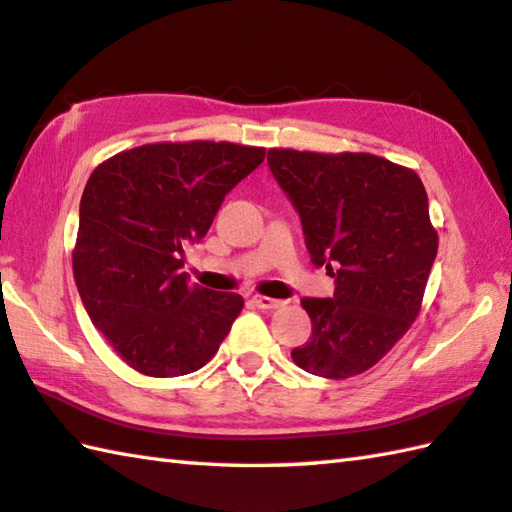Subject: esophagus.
<instances>
[{"label":"esophagus","instance_id":"1","mask_svg":"<svg viewBox=\"0 0 512 512\" xmlns=\"http://www.w3.org/2000/svg\"><path fill=\"white\" fill-rule=\"evenodd\" d=\"M253 302L259 309H280V306H284L282 300H275V297L268 295H253Z\"/></svg>","mask_w":512,"mask_h":512}]
</instances>
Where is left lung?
I'll list each match as a JSON object with an SVG mask.
<instances>
[{
  "label": "left lung",
  "instance_id": "left-lung-1",
  "mask_svg": "<svg viewBox=\"0 0 512 512\" xmlns=\"http://www.w3.org/2000/svg\"><path fill=\"white\" fill-rule=\"evenodd\" d=\"M268 165L300 212L313 264L336 277L333 297H302L313 329L293 362L331 380L358 376L421 313L439 250L423 181L367 152L273 147Z\"/></svg>",
  "mask_w": 512,
  "mask_h": 512
}]
</instances>
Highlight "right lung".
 <instances>
[{
  "mask_svg": "<svg viewBox=\"0 0 512 512\" xmlns=\"http://www.w3.org/2000/svg\"><path fill=\"white\" fill-rule=\"evenodd\" d=\"M228 141L147 143L102 161L85 185L73 277L94 327L138 374H192L215 356L244 297L188 284L183 246L264 161Z\"/></svg>",
  "mask_w": 512,
  "mask_h": 512,
  "instance_id": "obj_1",
  "label": "right lung"
}]
</instances>
